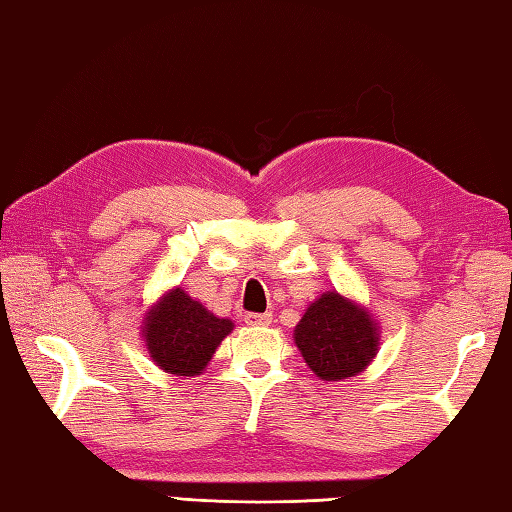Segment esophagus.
I'll return each mask as SVG.
<instances>
[{
	"instance_id": "obj_1",
	"label": "esophagus",
	"mask_w": 512,
	"mask_h": 512,
	"mask_svg": "<svg viewBox=\"0 0 512 512\" xmlns=\"http://www.w3.org/2000/svg\"><path fill=\"white\" fill-rule=\"evenodd\" d=\"M245 323H247V325H252V327H263V325H269V323H272V314H269V312H265V314H254V312H249V314L245 316Z\"/></svg>"
}]
</instances>
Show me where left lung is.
Returning <instances> with one entry per match:
<instances>
[{"label": "left lung", "mask_w": 512, "mask_h": 512, "mask_svg": "<svg viewBox=\"0 0 512 512\" xmlns=\"http://www.w3.org/2000/svg\"><path fill=\"white\" fill-rule=\"evenodd\" d=\"M294 343L318 379L341 381L368 368L379 350V325L350 298L325 292L294 327Z\"/></svg>", "instance_id": "obj_1"}]
</instances>
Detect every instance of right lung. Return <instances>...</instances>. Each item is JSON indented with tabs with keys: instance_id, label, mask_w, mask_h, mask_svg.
<instances>
[{
	"instance_id": "obj_1",
	"label": "right lung",
	"mask_w": 512,
	"mask_h": 512,
	"mask_svg": "<svg viewBox=\"0 0 512 512\" xmlns=\"http://www.w3.org/2000/svg\"><path fill=\"white\" fill-rule=\"evenodd\" d=\"M234 330L229 318L211 314L185 289H171L144 318L142 336L153 363L176 376L202 374L220 341Z\"/></svg>"
}]
</instances>
